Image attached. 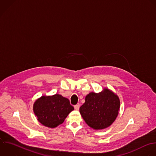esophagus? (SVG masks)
<instances>
[{
  "mask_svg": "<svg viewBox=\"0 0 156 156\" xmlns=\"http://www.w3.org/2000/svg\"><path fill=\"white\" fill-rule=\"evenodd\" d=\"M74 108L76 110H78L79 108H80V104H76V105L74 106Z\"/></svg>",
  "mask_w": 156,
  "mask_h": 156,
  "instance_id": "obj_1",
  "label": "esophagus"
}]
</instances>
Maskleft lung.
I'll use <instances>...</instances> for the list:
<instances>
[{
  "label": "left lung",
  "instance_id": "8db88e82",
  "mask_svg": "<svg viewBox=\"0 0 156 156\" xmlns=\"http://www.w3.org/2000/svg\"><path fill=\"white\" fill-rule=\"evenodd\" d=\"M120 107L118 97L108 89L86 95L80 112L86 124L94 129L109 127L116 119Z\"/></svg>",
  "mask_w": 156,
  "mask_h": 156
}]
</instances>
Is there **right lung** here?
I'll use <instances>...</instances> for the list:
<instances>
[{"instance_id":"1","label":"right lung","mask_w":156,"mask_h":156,"mask_svg":"<svg viewBox=\"0 0 156 156\" xmlns=\"http://www.w3.org/2000/svg\"><path fill=\"white\" fill-rule=\"evenodd\" d=\"M73 110L69 100L59 94L42 96L36 100L34 105V112L38 121L50 128L62 124Z\"/></svg>"}]
</instances>
